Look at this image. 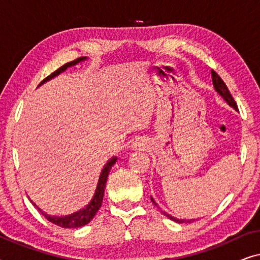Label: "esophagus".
<instances>
[{
  "label": "esophagus",
  "mask_w": 260,
  "mask_h": 260,
  "mask_svg": "<svg viewBox=\"0 0 260 260\" xmlns=\"http://www.w3.org/2000/svg\"><path fill=\"white\" fill-rule=\"evenodd\" d=\"M145 145H147V141H145L144 138H138V140L135 141L133 147H134V149H136V150H143V149L145 148Z\"/></svg>",
  "instance_id": "34e87169"
}]
</instances>
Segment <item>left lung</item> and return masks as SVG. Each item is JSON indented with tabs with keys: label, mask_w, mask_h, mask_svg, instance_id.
<instances>
[{
	"label": "left lung",
	"mask_w": 260,
	"mask_h": 260,
	"mask_svg": "<svg viewBox=\"0 0 260 260\" xmlns=\"http://www.w3.org/2000/svg\"><path fill=\"white\" fill-rule=\"evenodd\" d=\"M212 80H213V85H214L215 91L218 92V93H219L220 95H221V97L223 98V101H225V102L227 103V104H229L230 106H232L233 109H236L237 111H238L237 103L234 102V99H233V97H232V94L230 93V91H229V88H227L226 84L223 83V80L221 79V78H220V77L218 76V73H216L215 71H213V70H212ZM151 201H152V204L157 206V204H156V202L154 201V199H152V198H151ZM163 214L167 215L170 220H173V221H175V222H179V223H182V222H184V220L176 219V218H174V216H172V215L166 214V213H163ZM189 221H190V220H188L187 222H189Z\"/></svg>",
	"instance_id": "obj_1"
}]
</instances>
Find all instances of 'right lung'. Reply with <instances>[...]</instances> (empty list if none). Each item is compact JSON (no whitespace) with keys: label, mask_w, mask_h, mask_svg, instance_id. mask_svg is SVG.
<instances>
[{"label":"right lung","mask_w":260,"mask_h":260,"mask_svg":"<svg viewBox=\"0 0 260 260\" xmlns=\"http://www.w3.org/2000/svg\"><path fill=\"white\" fill-rule=\"evenodd\" d=\"M85 59H86V56H80V58L73 60V61L65 63V65L59 67V69L54 71V72H53L52 74H49L47 78H45V79L40 83V85L46 83V81H48L49 79H52V78L56 77L58 74L63 72V71H65L66 69H69V67L77 65L78 62L83 61V60H85ZM116 161H117V157H112L109 162H106L104 168L102 169L101 175H99L98 183H97V186H95V190H94L93 197H92L91 201L88 202V205H86V207L80 209V211L73 213V214L66 215V216H51V215L46 214V213L42 212L41 209L39 208L35 204H34V206H37V208L39 209V211H40L41 214L48 220V221H51L52 223H54V225H56V226L63 227V229H78V227L87 225V223L94 218L95 213L98 212V209L101 208L102 202H103V197H104V189H105V186H106V180H108L110 170H111L112 166L115 165Z\"/></svg>","instance_id":"right-lung-1"}]
</instances>
